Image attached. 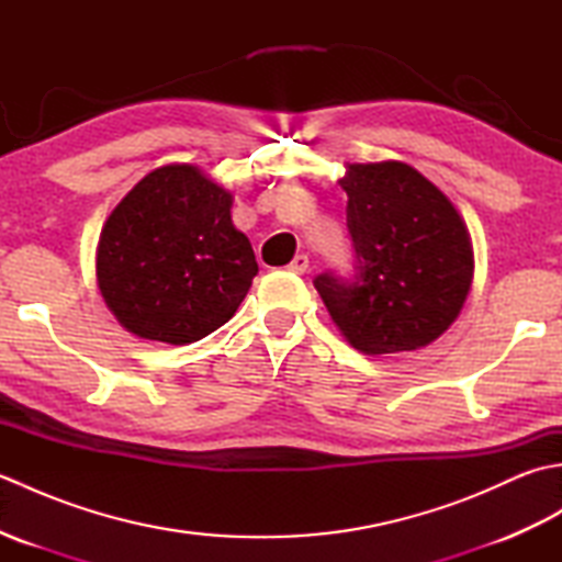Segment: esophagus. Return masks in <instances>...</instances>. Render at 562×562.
<instances>
[{
	"label": "esophagus",
	"mask_w": 562,
	"mask_h": 562,
	"mask_svg": "<svg viewBox=\"0 0 562 562\" xmlns=\"http://www.w3.org/2000/svg\"><path fill=\"white\" fill-rule=\"evenodd\" d=\"M290 270L296 272V274H304L308 270V256H304V254L294 256V260L290 262Z\"/></svg>",
	"instance_id": "1"
}]
</instances>
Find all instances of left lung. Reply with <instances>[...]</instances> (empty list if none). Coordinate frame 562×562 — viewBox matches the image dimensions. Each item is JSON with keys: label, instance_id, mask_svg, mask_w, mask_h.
I'll list each match as a JSON object with an SVG mask.
<instances>
[{"label": "left lung", "instance_id": "8db88e82", "mask_svg": "<svg viewBox=\"0 0 562 562\" xmlns=\"http://www.w3.org/2000/svg\"><path fill=\"white\" fill-rule=\"evenodd\" d=\"M340 186L352 274L321 272L314 288L355 350L425 348L453 324L471 290L463 220L437 186L401 161L350 164Z\"/></svg>", "mask_w": 562, "mask_h": 562}]
</instances>
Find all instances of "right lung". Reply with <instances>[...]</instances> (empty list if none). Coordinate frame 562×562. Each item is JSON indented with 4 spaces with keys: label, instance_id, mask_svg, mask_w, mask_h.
I'll use <instances>...</instances> for the list:
<instances>
[{
    "label": "right lung",
    "instance_id": "1",
    "mask_svg": "<svg viewBox=\"0 0 562 562\" xmlns=\"http://www.w3.org/2000/svg\"><path fill=\"white\" fill-rule=\"evenodd\" d=\"M258 274L232 195L195 166L147 173L105 222L97 278L105 304L139 338L186 345L229 321Z\"/></svg>",
    "mask_w": 562,
    "mask_h": 562
}]
</instances>
